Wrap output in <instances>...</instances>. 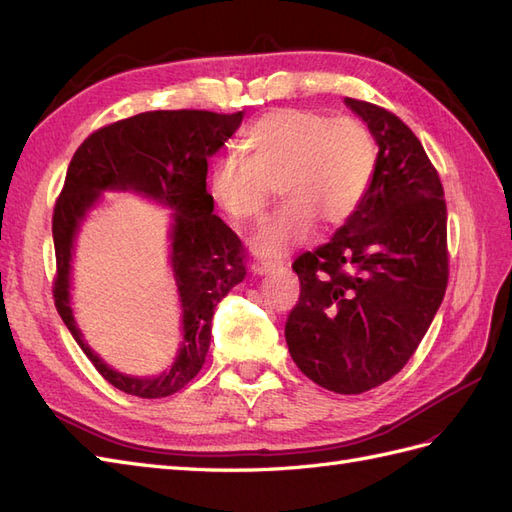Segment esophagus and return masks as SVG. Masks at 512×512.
Listing matches in <instances>:
<instances>
[{
    "label": "esophagus",
    "instance_id": "1",
    "mask_svg": "<svg viewBox=\"0 0 512 512\" xmlns=\"http://www.w3.org/2000/svg\"><path fill=\"white\" fill-rule=\"evenodd\" d=\"M276 266H281L279 261H272V259H257L251 270H253L255 274H268V272H272Z\"/></svg>",
    "mask_w": 512,
    "mask_h": 512
}]
</instances>
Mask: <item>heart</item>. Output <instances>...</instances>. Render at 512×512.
Returning a JSON list of instances; mask_svg holds the SVG:
<instances>
[{
	"mask_svg": "<svg viewBox=\"0 0 512 512\" xmlns=\"http://www.w3.org/2000/svg\"><path fill=\"white\" fill-rule=\"evenodd\" d=\"M208 175L210 199L238 223H253L270 206L274 186L285 208L257 231L259 253L281 257L302 244L315 221L347 225L360 210L377 171V141L354 115L330 118L315 109L264 113Z\"/></svg>",
	"mask_w": 512,
	"mask_h": 512,
	"instance_id": "obj_1",
	"label": "heart"
}]
</instances>
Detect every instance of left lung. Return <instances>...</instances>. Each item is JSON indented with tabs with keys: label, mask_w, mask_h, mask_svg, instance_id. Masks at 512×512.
Returning <instances> with one entry per match:
<instances>
[{
	"label": "left lung",
	"mask_w": 512,
	"mask_h": 512,
	"mask_svg": "<svg viewBox=\"0 0 512 512\" xmlns=\"http://www.w3.org/2000/svg\"><path fill=\"white\" fill-rule=\"evenodd\" d=\"M379 145L356 216L291 268L300 298L285 321L289 354L321 388L360 394L414 356L448 285L446 199L425 148L392 111L347 98Z\"/></svg>",
	"instance_id": "1"
}]
</instances>
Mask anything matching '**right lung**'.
Here are the masks:
<instances>
[{"label":"right lung","mask_w":512,"mask_h":512,"mask_svg":"<svg viewBox=\"0 0 512 512\" xmlns=\"http://www.w3.org/2000/svg\"><path fill=\"white\" fill-rule=\"evenodd\" d=\"M238 113L201 109L148 111L102 126L72 156L53 208L55 309L66 328L111 386L141 399H163L182 390L208 356L214 306L246 276V248L221 218L206 188L208 158L242 122ZM137 190L174 208L172 263L183 300L185 337L174 367L154 380L109 370L80 339L67 304L71 240L100 190Z\"/></svg>","instance_id":"add662e5"}]
</instances>
